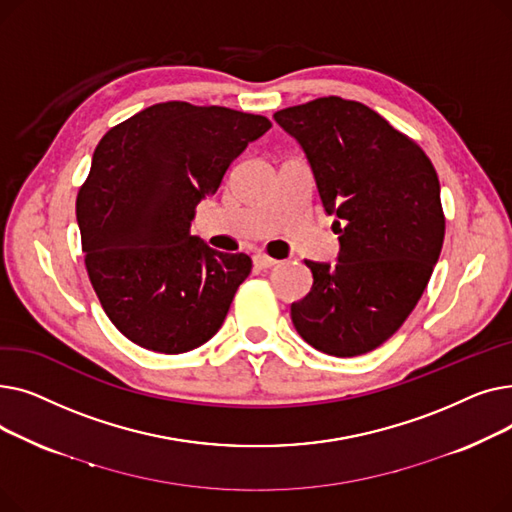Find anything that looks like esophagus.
Here are the masks:
<instances>
[{"label":"esophagus","instance_id":"34e87169","mask_svg":"<svg viewBox=\"0 0 512 512\" xmlns=\"http://www.w3.org/2000/svg\"><path fill=\"white\" fill-rule=\"evenodd\" d=\"M253 263H255V267H259V270H270V267H274L278 261L272 259V257H267L265 253H255Z\"/></svg>","mask_w":512,"mask_h":512}]
</instances>
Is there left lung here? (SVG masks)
<instances>
[{
  "mask_svg": "<svg viewBox=\"0 0 512 512\" xmlns=\"http://www.w3.org/2000/svg\"><path fill=\"white\" fill-rule=\"evenodd\" d=\"M274 120L301 145L340 234L334 265L305 261L313 286L290 305L292 324L326 355L369 353L405 324L438 263V174L411 139L359 101L321 97Z\"/></svg>",
  "mask_w": 512,
  "mask_h": 512,
  "instance_id": "left-lung-1",
  "label": "left lung"
}]
</instances>
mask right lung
Wrapping results in <instances>:
<instances>
[{
	"instance_id": "add662e5",
	"label": "right lung",
	"mask_w": 512,
	"mask_h": 512,
	"mask_svg": "<svg viewBox=\"0 0 512 512\" xmlns=\"http://www.w3.org/2000/svg\"><path fill=\"white\" fill-rule=\"evenodd\" d=\"M272 122L220 105L155 103L99 141L76 199L91 284L112 324L147 351H193L218 332L251 257L191 234L197 205Z\"/></svg>"
}]
</instances>
